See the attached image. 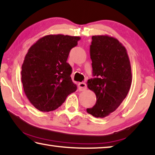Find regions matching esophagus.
Segmentation results:
<instances>
[{
    "instance_id": "esophagus-1",
    "label": "esophagus",
    "mask_w": 155,
    "mask_h": 155,
    "mask_svg": "<svg viewBox=\"0 0 155 155\" xmlns=\"http://www.w3.org/2000/svg\"><path fill=\"white\" fill-rule=\"evenodd\" d=\"M78 89H79L80 91H84V90L87 89V84H85L84 82H80L78 84Z\"/></svg>"
}]
</instances>
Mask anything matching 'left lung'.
<instances>
[{
    "label": "left lung",
    "mask_w": 155,
    "mask_h": 155,
    "mask_svg": "<svg viewBox=\"0 0 155 155\" xmlns=\"http://www.w3.org/2000/svg\"><path fill=\"white\" fill-rule=\"evenodd\" d=\"M93 75L87 87L96 96V104L87 109L96 118H104L122 103L132 84V70L125 46L108 35L92 37L90 46Z\"/></svg>",
    "instance_id": "left-lung-1"
}]
</instances>
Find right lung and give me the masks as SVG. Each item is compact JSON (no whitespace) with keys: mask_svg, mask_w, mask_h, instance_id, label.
Masks as SVG:
<instances>
[{"mask_svg":"<svg viewBox=\"0 0 155 155\" xmlns=\"http://www.w3.org/2000/svg\"><path fill=\"white\" fill-rule=\"evenodd\" d=\"M80 39L49 35L28 50L21 66V82L25 96L38 110L58 109L77 89L71 78L72 68L66 61L71 50Z\"/></svg>","mask_w":155,"mask_h":155,"instance_id":"obj_1","label":"right lung"}]
</instances>
